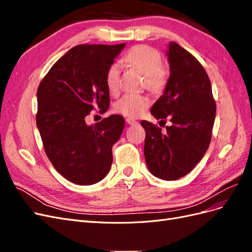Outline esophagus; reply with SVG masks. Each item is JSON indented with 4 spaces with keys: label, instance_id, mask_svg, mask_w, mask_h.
Returning <instances> with one entry per match:
<instances>
[{
    "label": "esophagus",
    "instance_id": "obj_1",
    "mask_svg": "<svg viewBox=\"0 0 252 252\" xmlns=\"http://www.w3.org/2000/svg\"><path fill=\"white\" fill-rule=\"evenodd\" d=\"M126 123H127V124H129V125H133V124H135V123H136V122H135L133 119L128 118V119H126Z\"/></svg>",
    "mask_w": 252,
    "mask_h": 252
}]
</instances>
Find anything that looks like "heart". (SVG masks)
<instances>
[{"label":"heart","mask_w":252,"mask_h":252,"mask_svg":"<svg viewBox=\"0 0 252 252\" xmlns=\"http://www.w3.org/2000/svg\"><path fill=\"white\" fill-rule=\"evenodd\" d=\"M129 65L144 74V85L152 93H161L167 84V72L162 66L159 52L148 45H136L123 57ZM106 86L110 94H117L120 87V67L112 64L106 71ZM150 105L146 94H125L114 104L117 112L129 118H138Z\"/></svg>","instance_id":"b5f03b06"}]
</instances>
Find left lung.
Masks as SVG:
<instances>
[{
    "mask_svg": "<svg viewBox=\"0 0 252 252\" xmlns=\"http://www.w3.org/2000/svg\"><path fill=\"white\" fill-rule=\"evenodd\" d=\"M170 75L163 95L151 107L158 120L170 118L166 133L148 121H142L144 156L155 177L173 181L191 171L207 151L217 106L211 83L204 67L191 53L175 42L167 51Z\"/></svg>",
    "mask_w": 252,
    "mask_h": 252,
    "instance_id": "8db88e82",
    "label": "left lung"
}]
</instances>
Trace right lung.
<instances>
[{
    "mask_svg": "<svg viewBox=\"0 0 252 252\" xmlns=\"http://www.w3.org/2000/svg\"><path fill=\"white\" fill-rule=\"evenodd\" d=\"M125 47L78 45L58 60L37 88L36 126L45 152L56 170L77 185L103 180L112 164V146L123 132L119 114L86 124L95 108L109 107L106 71Z\"/></svg>",
    "mask_w": 252,
    "mask_h": 252,
    "instance_id": "add662e5",
    "label": "right lung"
}]
</instances>
